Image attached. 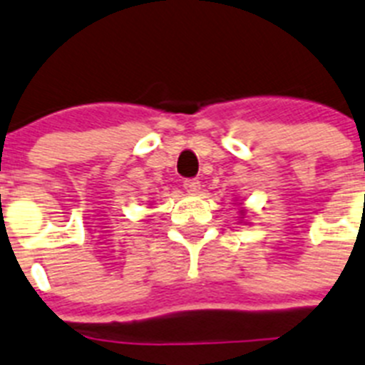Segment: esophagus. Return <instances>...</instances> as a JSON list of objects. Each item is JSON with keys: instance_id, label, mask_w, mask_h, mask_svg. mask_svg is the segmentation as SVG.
I'll return each mask as SVG.
<instances>
[{"instance_id": "obj_1", "label": "esophagus", "mask_w": 365, "mask_h": 365, "mask_svg": "<svg viewBox=\"0 0 365 365\" xmlns=\"http://www.w3.org/2000/svg\"><path fill=\"white\" fill-rule=\"evenodd\" d=\"M183 189H185L189 195H196V192L200 191V182H198V180H185V182H183Z\"/></svg>"}]
</instances>
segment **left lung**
Masks as SVG:
<instances>
[{"label":"left lung","mask_w":365,"mask_h":365,"mask_svg":"<svg viewBox=\"0 0 365 365\" xmlns=\"http://www.w3.org/2000/svg\"><path fill=\"white\" fill-rule=\"evenodd\" d=\"M239 213H240V217H239L240 222H242V224H250V222H248V213H246V209L240 207Z\"/></svg>","instance_id":"left-lung-1"}]
</instances>
